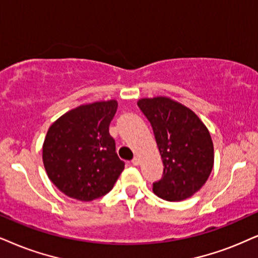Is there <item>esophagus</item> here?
<instances>
[{"instance_id":"34e87169","label":"esophagus","mask_w":258,"mask_h":258,"mask_svg":"<svg viewBox=\"0 0 258 258\" xmlns=\"http://www.w3.org/2000/svg\"><path fill=\"white\" fill-rule=\"evenodd\" d=\"M139 163H140L139 157H135V158L132 159V164L133 165H139Z\"/></svg>"}]
</instances>
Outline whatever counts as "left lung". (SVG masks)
I'll list each match as a JSON object with an SVG mask.
<instances>
[{"label":"left lung","mask_w":258,"mask_h":258,"mask_svg":"<svg viewBox=\"0 0 258 258\" xmlns=\"http://www.w3.org/2000/svg\"><path fill=\"white\" fill-rule=\"evenodd\" d=\"M137 103L151 123L164 165L161 181L153 183V193L167 201L190 198L213 169L210 131L193 110L170 97H145Z\"/></svg>","instance_id":"8db88e82"}]
</instances>
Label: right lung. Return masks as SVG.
Wrapping results in <instances>:
<instances>
[{
  "label": "right lung",
  "mask_w": 258,
  "mask_h": 258,
  "mask_svg": "<svg viewBox=\"0 0 258 258\" xmlns=\"http://www.w3.org/2000/svg\"><path fill=\"white\" fill-rule=\"evenodd\" d=\"M115 100L81 105L58 118L42 144V162L50 181L67 197L91 201L112 190L125 163L115 152L109 123Z\"/></svg>",
  "instance_id": "right-lung-1"
}]
</instances>
